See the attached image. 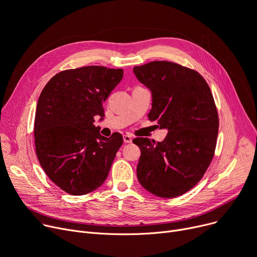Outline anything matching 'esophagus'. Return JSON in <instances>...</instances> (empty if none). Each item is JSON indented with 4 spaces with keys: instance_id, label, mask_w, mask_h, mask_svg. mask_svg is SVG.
<instances>
[{
    "instance_id": "esophagus-1",
    "label": "esophagus",
    "mask_w": 257,
    "mask_h": 257,
    "mask_svg": "<svg viewBox=\"0 0 257 257\" xmlns=\"http://www.w3.org/2000/svg\"><path fill=\"white\" fill-rule=\"evenodd\" d=\"M132 142V137L130 135H124V143L130 144Z\"/></svg>"
}]
</instances>
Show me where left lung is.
<instances>
[{
  "label": "left lung",
  "mask_w": 257,
  "mask_h": 257,
  "mask_svg": "<svg viewBox=\"0 0 257 257\" xmlns=\"http://www.w3.org/2000/svg\"><path fill=\"white\" fill-rule=\"evenodd\" d=\"M133 72L153 93L150 121L168 129L162 143L133 139L142 151L138 181L155 196H181L202 179L214 157L219 119L212 92L197 71L175 62L152 61Z\"/></svg>",
  "instance_id": "obj_1"
}]
</instances>
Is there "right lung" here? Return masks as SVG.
<instances>
[{
  "mask_svg": "<svg viewBox=\"0 0 257 257\" xmlns=\"http://www.w3.org/2000/svg\"><path fill=\"white\" fill-rule=\"evenodd\" d=\"M123 74L122 68L99 65L65 69L41 92L34 124L37 157L45 173L67 194L81 196L99 188L123 145L120 133L106 138L94 125Z\"/></svg>",
  "mask_w": 257,
  "mask_h": 257,
  "instance_id": "right-lung-1",
  "label": "right lung"
}]
</instances>
